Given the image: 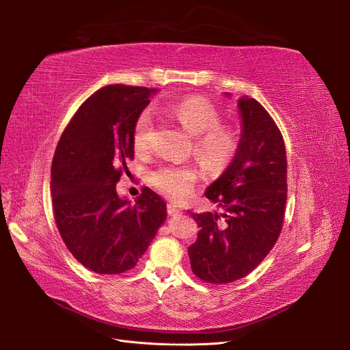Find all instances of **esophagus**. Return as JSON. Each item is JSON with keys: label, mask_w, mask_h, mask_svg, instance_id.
Returning a JSON list of instances; mask_svg holds the SVG:
<instances>
[{"label": "esophagus", "mask_w": 350, "mask_h": 350, "mask_svg": "<svg viewBox=\"0 0 350 350\" xmlns=\"http://www.w3.org/2000/svg\"><path fill=\"white\" fill-rule=\"evenodd\" d=\"M167 213H169L170 215H180L183 211H181V208H178L176 204L169 203V204H167Z\"/></svg>", "instance_id": "34e87169"}]
</instances>
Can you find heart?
<instances>
[{
    "mask_svg": "<svg viewBox=\"0 0 350 350\" xmlns=\"http://www.w3.org/2000/svg\"><path fill=\"white\" fill-rule=\"evenodd\" d=\"M160 110L194 136V154L207 167L223 170L234 159L240 146V135L234 126L219 123L221 113L208 99L190 96L176 103L161 105ZM152 133V118L144 112L139 116L133 131V146L137 153L149 152ZM196 180L197 172L191 165L165 164L150 173L152 185L176 201L190 196Z\"/></svg>",
    "mask_w": 350,
    "mask_h": 350,
    "instance_id": "1",
    "label": "heart"
}]
</instances>
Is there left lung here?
I'll list each match as a JSON object with an SVG mask.
<instances>
[{
	"label": "left lung",
	"mask_w": 350,
	"mask_h": 350,
	"mask_svg": "<svg viewBox=\"0 0 350 350\" xmlns=\"http://www.w3.org/2000/svg\"><path fill=\"white\" fill-rule=\"evenodd\" d=\"M226 96H231L226 94ZM238 150L206 197L221 213H190L200 228L189 247L194 275L210 284L244 278L277 243L286 204V153L280 129L261 103L238 99Z\"/></svg>",
	"instance_id": "8db88e82"
}]
</instances>
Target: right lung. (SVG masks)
I'll return each mask as SVG.
<instances>
[{
	"label": "right lung",
	"instance_id": "obj_1",
	"mask_svg": "<svg viewBox=\"0 0 350 350\" xmlns=\"http://www.w3.org/2000/svg\"><path fill=\"white\" fill-rule=\"evenodd\" d=\"M157 89L109 85L78 109L51 167L55 221L70 254L96 273L136 267L165 219L163 198L149 187L132 203L116 183L133 159L135 124Z\"/></svg>",
	"mask_w": 350,
	"mask_h": 350
}]
</instances>
